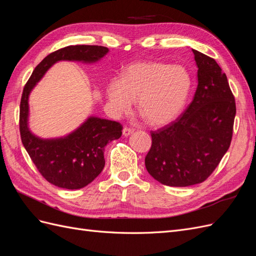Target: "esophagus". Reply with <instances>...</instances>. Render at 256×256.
Instances as JSON below:
<instances>
[{
  "label": "esophagus",
  "instance_id": "1",
  "mask_svg": "<svg viewBox=\"0 0 256 256\" xmlns=\"http://www.w3.org/2000/svg\"><path fill=\"white\" fill-rule=\"evenodd\" d=\"M134 129H131V128H128V127H125L122 129V134L125 136H130L131 134H134Z\"/></svg>",
  "mask_w": 256,
  "mask_h": 256
}]
</instances>
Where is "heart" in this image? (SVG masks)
I'll return each instance as SVG.
<instances>
[{"label":"heart","instance_id":"1","mask_svg":"<svg viewBox=\"0 0 256 256\" xmlns=\"http://www.w3.org/2000/svg\"><path fill=\"white\" fill-rule=\"evenodd\" d=\"M191 88V76L184 66L159 62L131 64L122 78L112 79L106 86L111 111H129L136 98L138 110L150 125L172 122L180 112Z\"/></svg>","mask_w":256,"mask_h":256}]
</instances>
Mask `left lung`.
Segmentation results:
<instances>
[{
  "label": "left lung",
  "instance_id": "left-lung-1",
  "mask_svg": "<svg viewBox=\"0 0 256 256\" xmlns=\"http://www.w3.org/2000/svg\"><path fill=\"white\" fill-rule=\"evenodd\" d=\"M198 88L184 112L152 131L145 166L154 180L171 187L203 182L218 166L233 136L236 104L226 74L216 62L192 50Z\"/></svg>",
  "mask_w": 256,
  "mask_h": 256
}]
</instances>
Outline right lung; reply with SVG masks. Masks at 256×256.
Returning a JSON list of instances; mask_svg holds the SVG:
<instances>
[{"label": "right lung", "instance_id": "obj_1", "mask_svg": "<svg viewBox=\"0 0 256 256\" xmlns=\"http://www.w3.org/2000/svg\"><path fill=\"white\" fill-rule=\"evenodd\" d=\"M109 49L102 46H68L50 53L38 64L23 88L20 102L21 141L46 180L60 188L74 190L90 184L104 168V146L122 136L120 122L99 118L86 122L64 138H44L34 136L28 126V96L46 72L58 60L95 63Z\"/></svg>", "mask_w": 256, "mask_h": 256}]
</instances>
